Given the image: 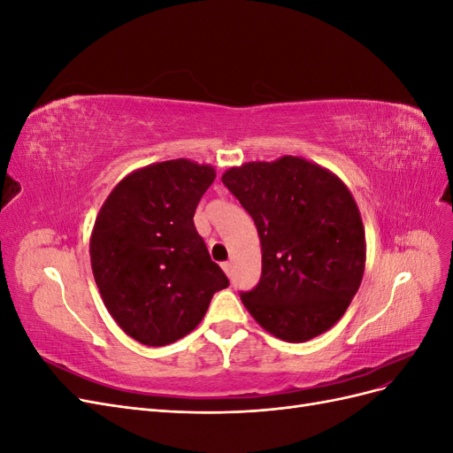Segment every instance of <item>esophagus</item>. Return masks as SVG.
I'll list each match as a JSON object with an SVG mask.
<instances>
[{
  "mask_svg": "<svg viewBox=\"0 0 453 453\" xmlns=\"http://www.w3.org/2000/svg\"><path fill=\"white\" fill-rule=\"evenodd\" d=\"M221 266H223V270H225L226 276H230V268H232V265H230V263H223Z\"/></svg>",
  "mask_w": 453,
  "mask_h": 453,
  "instance_id": "obj_1",
  "label": "esophagus"
}]
</instances>
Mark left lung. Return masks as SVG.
Returning a JSON list of instances; mask_svg holds the SVG:
<instances>
[{
	"instance_id": "left-lung-1",
	"label": "left lung",
	"mask_w": 453,
	"mask_h": 453,
	"mask_svg": "<svg viewBox=\"0 0 453 453\" xmlns=\"http://www.w3.org/2000/svg\"><path fill=\"white\" fill-rule=\"evenodd\" d=\"M257 226L263 273L242 303L280 340L308 342L340 321L366 263L363 219L336 173L303 157L245 162L223 173Z\"/></svg>"
}]
</instances>
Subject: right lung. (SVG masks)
Returning <instances> with one entry per match:
<instances>
[{
	"label": "right lung",
	"mask_w": 453,
	"mask_h": 453,
	"mask_svg": "<svg viewBox=\"0 0 453 453\" xmlns=\"http://www.w3.org/2000/svg\"><path fill=\"white\" fill-rule=\"evenodd\" d=\"M215 168L188 158L134 170L102 203L90 234V265L107 311L143 346L195 331L215 291L228 287L195 228Z\"/></svg>",
	"instance_id": "1"
}]
</instances>
